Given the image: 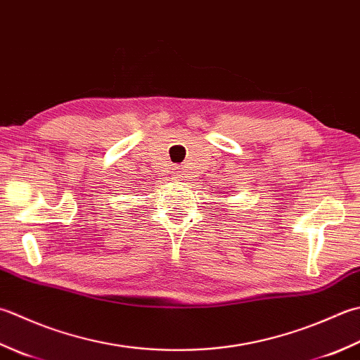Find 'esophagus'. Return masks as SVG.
Returning <instances> with one entry per match:
<instances>
[{
  "instance_id": "obj_1",
  "label": "esophagus",
  "mask_w": 360,
  "mask_h": 360,
  "mask_svg": "<svg viewBox=\"0 0 360 360\" xmlns=\"http://www.w3.org/2000/svg\"><path fill=\"white\" fill-rule=\"evenodd\" d=\"M173 176H174V178H178V179H179V178H181V172H174V174H173Z\"/></svg>"
}]
</instances>
